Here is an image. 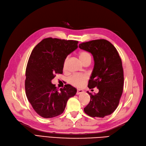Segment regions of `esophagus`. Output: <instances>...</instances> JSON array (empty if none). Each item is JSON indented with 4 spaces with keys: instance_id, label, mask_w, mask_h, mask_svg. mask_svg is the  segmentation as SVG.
Returning a JSON list of instances; mask_svg holds the SVG:
<instances>
[{
    "instance_id": "esophagus-1",
    "label": "esophagus",
    "mask_w": 146,
    "mask_h": 146,
    "mask_svg": "<svg viewBox=\"0 0 146 146\" xmlns=\"http://www.w3.org/2000/svg\"><path fill=\"white\" fill-rule=\"evenodd\" d=\"M83 92H84V91H83V90H80V89H78V90H77L76 94H80L83 93Z\"/></svg>"
}]
</instances>
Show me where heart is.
<instances>
[{
  "label": "heart",
  "instance_id": "obj_1",
  "mask_svg": "<svg viewBox=\"0 0 146 146\" xmlns=\"http://www.w3.org/2000/svg\"><path fill=\"white\" fill-rule=\"evenodd\" d=\"M79 58L81 62L83 63L84 61L86 60L87 59L91 58V56L90 54L85 52V51H81L79 53ZM66 58L64 61L63 63V67L65 68L66 62H67ZM88 80V76L86 74H73V76H71L69 78V82L71 84H72L73 86H74L76 87H81L83 86L84 84L86 83V81Z\"/></svg>",
  "mask_w": 146,
  "mask_h": 146
}]
</instances>
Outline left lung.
<instances>
[{
	"instance_id": "1",
	"label": "left lung",
	"mask_w": 146,
	"mask_h": 146,
	"mask_svg": "<svg viewBox=\"0 0 146 146\" xmlns=\"http://www.w3.org/2000/svg\"><path fill=\"white\" fill-rule=\"evenodd\" d=\"M80 48L92 54L94 65L88 82L90 89L96 87L97 94L90 96L84 113L91 117H104L116 110L123 91L122 61L116 48L104 39L91 40L79 45Z\"/></svg>"
}]
</instances>
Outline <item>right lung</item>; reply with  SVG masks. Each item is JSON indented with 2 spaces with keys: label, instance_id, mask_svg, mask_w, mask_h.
Instances as JSON below:
<instances>
[{
  "label": "right lung",
  "instance_id": "right-lung-1",
  "mask_svg": "<svg viewBox=\"0 0 146 146\" xmlns=\"http://www.w3.org/2000/svg\"><path fill=\"white\" fill-rule=\"evenodd\" d=\"M78 42L46 38L35 46L26 68L25 93L33 110L44 118L56 117L63 113L70 98L76 89L66 84L60 91L52 80L62 74L67 56L78 48Z\"/></svg>",
  "mask_w": 146,
  "mask_h": 146
}]
</instances>
